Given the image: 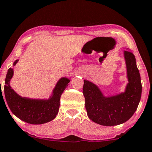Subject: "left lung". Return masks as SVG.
<instances>
[{
	"mask_svg": "<svg viewBox=\"0 0 152 152\" xmlns=\"http://www.w3.org/2000/svg\"><path fill=\"white\" fill-rule=\"evenodd\" d=\"M129 83L124 92L105 97L95 84L84 80L83 95L89 119L103 126H115L126 122L138 107L142 92L139 71L134 55L124 50Z\"/></svg>",
	"mask_w": 152,
	"mask_h": 152,
	"instance_id": "8db88e82",
	"label": "left lung"
}]
</instances>
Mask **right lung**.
Here are the masks:
<instances>
[{
  "label": "right lung",
  "instance_id": "right-lung-1",
  "mask_svg": "<svg viewBox=\"0 0 152 152\" xmlns=\"http://www.w3.org/2000/svg\"><path fill=\"white\" fill-rule=\"evenodd\" d=\"M19 60L14 61L15 66ZM13 76V69L9 68L4 82V96L9 107L13 114L23 121L32 124H41L51 121L58 114L60 97L67 84L69 78H61L57 82L50 97L47 99H37L22 97L19 95L10 86Z\"/></svg>",
  "mask_w": 152,
  "mask_h": 152
}]
</instances>
